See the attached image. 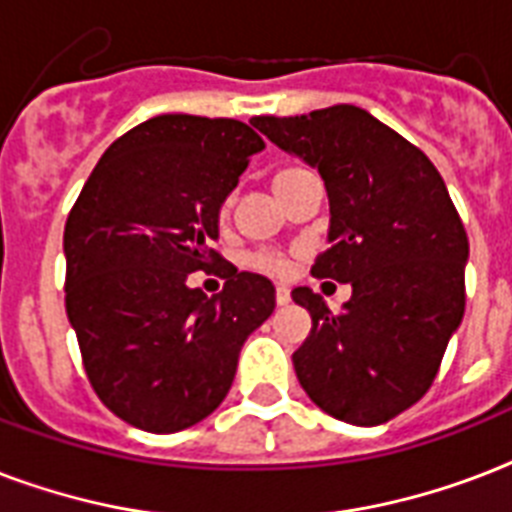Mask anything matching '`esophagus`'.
I'll return each mask as SVG.
<instances>
[{"label": "esophagus", "mask_w": 512, "mask_h": 512, "mask_svg": "<svg viewBox=\"0 0 512 512\" xmlns=\"http://www.w3.org/2000/svg\"><path fill=\"white\" fill-rule=\"evenodd\" d=\"M287 303H289V289L276 287V305H287Z\"/></svg>", "instance_id": "1"}]
</instances>
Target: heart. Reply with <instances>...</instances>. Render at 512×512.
<instances>
[{
  "instance_id": "heart-1",
  "label": "heart",
  "mask_w": 512,
  "mask_h": 512,
  "mask_svg": "<svg viewBox=\"0 0 512 512\" xmlns=\"http://www.w3.org/2000/svg\"><path fill=\"white\" fill-rule=\"evenodd\" d=\"M305 170H297V167H287V170H279L273 175V191L284 193L292 180L297 175H303ZM231 212V201H223V207H220V217H225ZM247 265L252 271L257 273H265V276H273V279H284L289 273V257L284 252H276V249H257L252 255L247 257Z\"/></svg>"
}]
</instances>
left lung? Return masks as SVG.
I'll use <instances>...</instances> for the list:
<instances>
[{
	"instance_id": "left-lung-1",
	"label": "left lung",
	"mask_w": 512,
	"mask_h": 512,
	"mask_svg": "<svg viewBox=\"0 0 512 512\" xmlns=\"http://www.w3.org/2000/svg\"><path fill=\"white\" fill-rule=\"evenodd\" d=\"M265 138L319 167L332 228L311 273L353 287L340 313L313 289L295 350L297 380L316 406L350 425H382L433 385L465 313L468 233L428 156L356 106L255 116Z\"/></svg>"
}]
</instances>
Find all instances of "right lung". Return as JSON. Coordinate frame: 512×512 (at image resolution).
Listing matches in <instances>:
<instances>
[{"mask_svg": "<svg viewBox=\"0 0 512 512\" xmlns=\"http://www.w3.org/2000/svg\"><path fill=\"white\" fill-rule=\"evenodd\" d=\"M260 148L236 119L154 116L111 143L68 212V321L92 390L135 428L177 433L215 412L273 313L271 281L215 249L220 204ZM196 270L224 292L188 288Z\"/></svg>", "mask_w": 512, "mask_h": 512, "instance_id": "obj_1", "label": "right lung"}]
</instances>
